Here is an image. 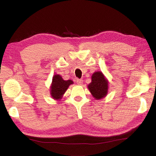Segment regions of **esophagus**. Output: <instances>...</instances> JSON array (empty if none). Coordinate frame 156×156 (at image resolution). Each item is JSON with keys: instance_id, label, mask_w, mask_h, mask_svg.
Wrapping results in <instances>:
<instances>
[{"instance_id": "esophagus-1", "label": "esophagus", "mask_w": 156, "mask_h": 156, "mask_svg": "<svg viewBox=\"0 0 156 156\" xmlns=\"http://www.w3.org/2000/svg\"><path fill=\"white\" fill-rule=\"evenodd\" d=\"M76 83H77L78 84H79V85H81V84H82L83 83V80L81 79H77Z\"/></svg>"}]
</instances>
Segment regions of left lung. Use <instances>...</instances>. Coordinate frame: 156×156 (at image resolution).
<instances>
[{"mask_svg": "<svg viewBox=\"0 0 156 156\" xmlns=\"http://www.w3.org/2000/svg\"><path fill=\"white\" fill-rule=\"evenodd\" d=\"M88 87L96 100H100L107 95L108 82L101 72H97L92 75V82Z\"/></svg>", "mask_w": 156, "mask_h": 156, "instance_id": "8db88e82", "label": "left lung"}]
</instances>
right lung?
Listing matches in <instances>:
<instances>
[{"label":"right lung","mask_w":156,"mask_h":156,"mask_svg":"<svg viewBox=\"0 0 156 156\" xmlns=\"http://www.w3.org/2000/svg\"><path fill=\"white\" fill-rule=\"evenodd\" d=\"M72 84H73L72 80L64 81L59 75H55L51 87V96L55 100H59Z\"/></svg>","instance_id":"1"}]
</instances>
